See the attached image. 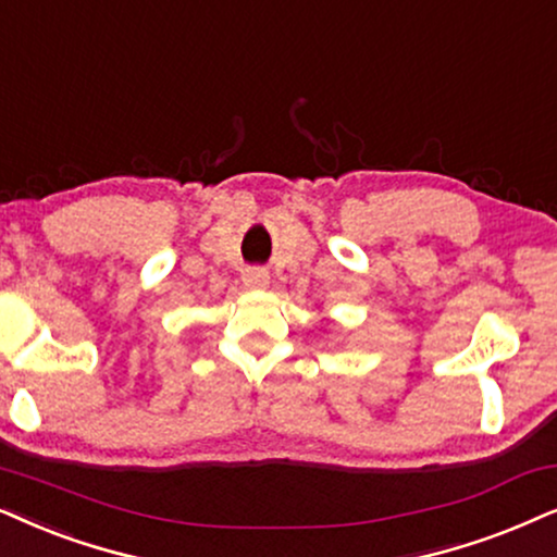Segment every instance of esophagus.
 Listing matches in <instances>:
<instances>
[{
	"label": "esophagus",
	"instance_id": "obj_1",
	"mask_svg": "<svg viewBox=\"0 0 557 557\" xmlns=\"http://www.w3.org/2000/svg\"><path fill=\"white\" fill-rule=\"evenodd\" d=\"M243 284L248 288H265L271 284V276L261 265H250V269L243 271Z\"/></svg>",
	"mask_w": 557,
	"mask_h": 557
}]
</instances>
